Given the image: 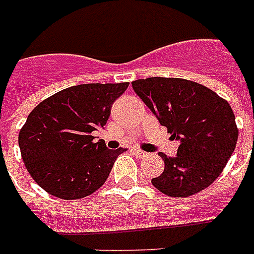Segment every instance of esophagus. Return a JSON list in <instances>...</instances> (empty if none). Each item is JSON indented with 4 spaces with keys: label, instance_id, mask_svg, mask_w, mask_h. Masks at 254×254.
<instances>
[{
    "label": "esophagus",
    "instance_id": "34e87169",
    "mask_svg": "<svg viewBox=\"0 0 254 254\" xmlns=\"http://www.w3.org/2000/svg\"><path fill=\"white\" fill-rule=\"evenodd\" d=\"M131 153H133V154L135 155V157H137V158H143V157H146L147 155V153H145V151H142V150H139V149H131Z\"/></svg>",
    "mask_w": 254,
    "mask_h": 254
}]
</instances>
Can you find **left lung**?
<instances>
[{"label":"left lung","mask_w":254,"mask_h":254,"mask_svg":"<svg viewBox=\"0 0 254 254\" xmlns=\"http://www.w3.org/2000/svg\"><path fill=\"white\" fill-rule=\"evenodd\" d=\"M171 138L177 155L159 153L163 173L151 179L169 196L186 197L208 187L236 147L239 130L231 105L204 85L177 77H147L131 83Z\"/></svg>","instance_id":"8db88e82"}]
</instances>
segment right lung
Returning <instances> with one entry per match:
<instances>
[{
    "instance_id": "1",
    "label": "right lung",
    "mask_w": 254,
    "mask_h": 254,
    "mask_svg": "<svg viewBox=\"0 0 254 254\" xmlns=\"http://www.w3.org/2000/svg\"><path fill=\"white\" fill-rule=\"evenodd\" d=\"M127 85L91 83L65 88L27 116L18 143L26 169L46 192L72 200L105 183L125 149L111 150L103 141L95 142L92 133L103 129L112 104Z\"/></svg>"
}]
</instances>
